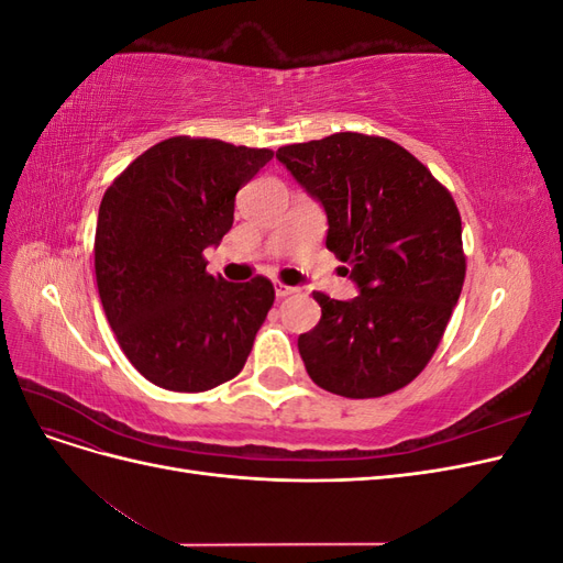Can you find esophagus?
Returning <instances> with one entry per match:
<instances>
[{"instance_id": "esophagus-1", "label": "esophagus", "mask_w": 563, "mask_h": 563, "mask_svg": "<svg viewBox=\"0 0 563 563\" xmlns=\"http://www.w3.org/2000/svg\"><path fill=\"white\" fill-rule=\"evenodd\" d=\"M275 294H277V298H286V296H294V294H298V286H288V284L275 282Z\"/></svg>"}]
</instances>
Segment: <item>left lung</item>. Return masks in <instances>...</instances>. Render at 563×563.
Here are the masks:
<instances>
[{
    "mask_svg": "<svg viewBox=\"0 0 563 563\" xmlns=\"http://www.w3.org/2000/svg\"><path fill=\"white\" fill-rule=\"evenodd\" d=\"M277 159L329 220L327 249L350 265L352 300L314 294L300 333L310 378L347 399L385 397L428 366L463 291V225L451 192L380 135L333 133L284 145Z\"/></svg>",
    "mask_w": 563,
    "mask_h": 563,
    "instance_id": "8db88e82",
    "label": "left lung"
}]
</instances>
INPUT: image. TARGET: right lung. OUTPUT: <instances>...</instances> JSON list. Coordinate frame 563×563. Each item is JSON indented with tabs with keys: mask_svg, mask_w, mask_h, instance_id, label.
Wrapping results in <instances>:
<instances>
[{
	"mask_svg": "<svg viewBox=\"0 0 563 563\" xmlns=\"http://www.w3.org/2000/svg\"><path fill=\"white\" fill-rule=\"evenodd\" d=\"M275 152L216 139L162 141L106 190L96 282L106 317L143 378L172 391L232 380L275 302L265 277L232 284L207 272L234 220V197Z\"/></svg>",
	"mask_w": 563,
	"mask_h": 563,
	"instance_id": "right-lung-1",
	"label": "right lung"
}]
</instances>
